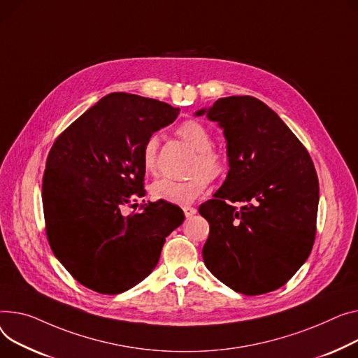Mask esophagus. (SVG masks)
<instances>
[{"mask_svg": "<svg viewBox=\"0 0 358 358\" xmlns=\"http://www.w3.org/2000/svg\"><path fill=\"white\" fill-rule=\"evenodd\" d=\"M182 211H184V214H185V217H187V219L193 217L194 214L197 213V210H196L194 207H192V206H185V207H182Z\"/></svg>", "mask_w": 358, "mask_h": 358, "instance_id": "esophagus-1", "label": "esophagus"}]
</instances>
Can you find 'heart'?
<instances>
[{"label": "heart", "mask_w": 358, "mask_h": 358, "mask_svg": "<svg viewBox=\"0 0 358 358\" xmlns=\"http://www.w3.org/2000/svg\"><path fill=\"white\" fill-rule=\"evenodd\" d=\"M177 134L197 151L193 165V171L196 173L184 180L161 178L152 182L151 196L155 200L185 206L193 203L204 192L208 185V178L216 180L226 173L227 159L222 151L213 147L211 132L201 122L188 119L178 127ZM157 151L158 138L151 135L142 150V166L147 173H154L157 169Z\"/></svg>", "instance_id": "heart-1"}]
</instances>
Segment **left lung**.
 Instances as JSON below:
<instances>
[{
    "instance_id": "1",
    "label": "left lung",
    "mask_w": 358,
    "mask_h": 358,
    "mask_svg": "<svg viewBox=\"0 0 358 358\" xmlns=\"http://www.w3.org/2000/svg\"><path fill=\"white\" fill-rule=\"evenodd\" d=\"M227 141L229 173L199 207L210 224L207 269L233 291L260 295L283 287L305 264L317 231L320 185L305 147L253 96H229L200 109ZM243 202L237 210L233 202Z\"/></svg>"
}]
</instances>
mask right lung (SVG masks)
<instances>
[{"instance_id":"add662e5","label":"right lung","mask_w":358,"mask_h":358,"mask_svg":"<svg viewBox=\"0 0 358 358\" xmlns=\"http://www.w3.org/2000/svg\"><path fill=\"white\" fill-rule=\"evenodd\" d=\"M180 108L131 93H109L66 128L43 176L45 234L60 264L83 287L125 292L157 266L165 237L184 222L166 201L124 208L145 194V141Z\"/></svg>"}]
</instances>
